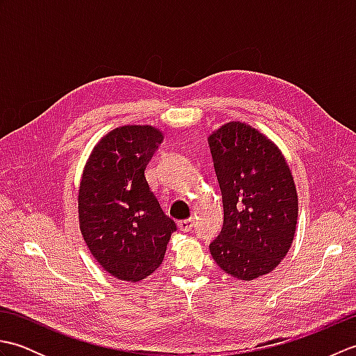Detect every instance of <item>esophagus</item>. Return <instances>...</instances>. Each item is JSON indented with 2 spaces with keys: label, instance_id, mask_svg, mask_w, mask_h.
I'll return each instance as SVG.
<instances>
[{
  "label": "esophagus",
  "instance_id": "obj_1",
  "mask_svg": "<svg viewBox=\"0 0 356 356\" xmlns=\"http://www.w3.org/2000/svg\"><path fill=\"white\" fill-rule=\"evenodd\" d=\"M177 226H179V229L182 231V232H188V231H191V229H193L194 220H193V218H186V220H180V222H177Z\"/></svg>",
  "mask_w": 356,
  "mask_h": 356
}]
</instances>
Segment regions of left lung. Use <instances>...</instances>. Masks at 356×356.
Here are the masks:
<instances>
[{"mask_svg":"<svg viewBox=\"0 0 356 356\" xmlns=\"http://www.w3.org/2000/svg\"><path fill=\"white\" fill-rule=\"evenodd\" d=\"M208 142L223 202V228L209 251L226 274L251 282L274 270L291 249L297 188L282 151L257 128L232 120Z\"/></svg>","mask_w":356,"mask_h":356,"instance_id":"8db88e82","label":"left lung"}]
</instances>
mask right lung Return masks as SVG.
Segmentation results:
<instances>
[{"instance_id":"add662e5","label":"right lung","mask_w":356,"mask_h":356,"mask_svg":"<svg viewBox=\"0 0 356 356\" xmlns=\"http://www.w3.org/2000/svg\"><path fill=\"white\" fill-rule=\"evenodd\" d=\"M163 140L151 125H124L96 143L82 171L79 228L111 277L139 282L161 266L176 223L165 216L145 177Z\"/></svg>"}]
</instances>
